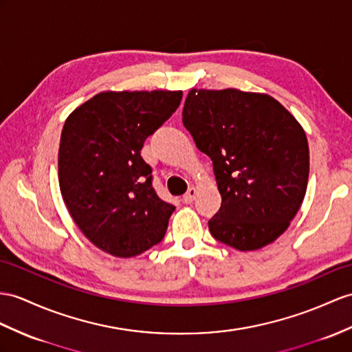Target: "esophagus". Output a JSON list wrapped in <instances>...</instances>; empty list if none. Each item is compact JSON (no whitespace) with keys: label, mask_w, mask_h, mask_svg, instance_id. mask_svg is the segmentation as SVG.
Returning <instances> with one entry per match:
<instances>
[{"label":"esophagus","mask_w":352,"mask_h":352,"mask_svg":"<svg viewBox=\"0 0 352 352\" xmlns=\"http://www.w3.org/2000/svg\"><path fill=\"white\" fill-rule=\"evenodd\" d=\"M195 194H197L195 188H190V190L186 191V194L182 197V201H184L185 204H191V203L195 200Z\"/></svg>","instance_id":"34e87169"}]
</instances>
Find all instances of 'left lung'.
Returning a JSON list of instances; mask_svg holds the SVG:
<instances>
[{"mask_svg":"<svg viewBox=\"0 0 352 352\" xmlns=\"http://www.w3.org/2000/svg\"><path fill=\"white\" fill-rule=\"evenodd\" d=\"M182 116L212 160L222 199L210 234L239 251L276 241L302 206L309 177V146L296 118L270 96L237 89H191Z\"/></svg>","mask_w":352,"mask_h":352,"instance_id":"left-lung-1","label":"left lung"}]
</instances>
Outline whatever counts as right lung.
<instances>
[{
    "label": "right lung",
    "instance_id": "right-lung-1",
    "mask_svg": "<svg viewBox=\"0 0 352 352\" xmlns=\"http://www.w3.org/2000/svg\"><path fill=\"white\" fill-rule=\"evenodd\" d=\"M181 100V91L101 92L67 118L59 188L77 227L101 251L130 258L164 239L175 206L158 197L140 151Z\"/></svg>",
    "mask_w": 352,
    "mask_h": 352
}]
</instances>
